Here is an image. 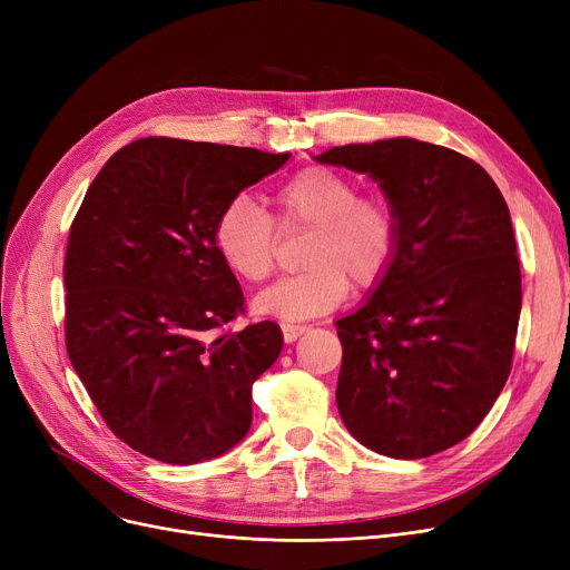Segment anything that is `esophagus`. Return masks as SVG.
Here are the masks:
<instances>
[{"label":"esophagus","instance_id":"obj_1","mask_svg":"<svg viewBox=\"0 0 570 570\" xmlns=\"http://www.w3.org/2000/svg\"><path fill=\"white\" fill-rule=\"evenodd\" d=\"M307 333V325H297V323H282V335L286 344H293L297 337Z\"/></svg>","mask_w":570,"mask_h":570}]
</instances>
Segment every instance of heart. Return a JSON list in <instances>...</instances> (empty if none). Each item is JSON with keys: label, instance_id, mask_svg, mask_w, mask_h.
<instances>
[{"label": "heart", "instance_id": "obj_1", "mask_svg": "<svg viewBox=\"0 0 570 570\" xmlns=\"http://www.w3.org/2000/svg\"><path fill=\"white\" fill-rule=\"evenodd\" d=\"M282 228H312L303 273L261 291L256 312L305 321L333 312L355 286H376L397 254V217L385 198L357 194L355 179L325 166H307L277 189ZM215 247L237 277L263 282L277 265L275 219L249 196L230 198L215 222Z\"/></svg>", "mask_w": 570, "mask_h": 570}]
</instances>
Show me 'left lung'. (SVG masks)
Masks as SVG:
<instances>
[{"mask_svg": "<svg viewBox=\"0 0 570 570\" xmlns=\"http://www.w3.org/2000/svg\"><path fill=\"white\" fill-rule=\"evenodd\" d=\"M316 161L376 179L400 230L374 295L335 323L342 421L379 455H436L483 423L511 374L522 309L511 213L483 166L441 145L387 138Z\"/></svg>", "mask_w": 570, "mask_h": 570, "instance_id": "left-lung-1", "label": "left lung"}]
</instances>
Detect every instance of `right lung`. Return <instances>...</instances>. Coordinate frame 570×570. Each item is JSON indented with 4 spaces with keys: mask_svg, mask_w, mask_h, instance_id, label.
<instances>
[{
    "mask_svg": "<svg viewBox=\"0 0 570 570\" xmlns=\"http://www.w3.org/2000/svg\"><path fill=\"white\" fill-rule=\"evenodd\" d=\"M288 157L138 138L82 198L65 261L67 353L110 432L147 458L213 460L252 428V385L284 337L273 321L226 327L245 295L215 222Z\"/></svg>",
    "mask_w": 570,
    "mask_h": 570,
    "instance_id": "right-lung-1",
    "label": "right lung"
}]
</instances>
